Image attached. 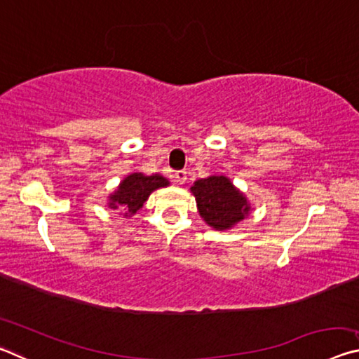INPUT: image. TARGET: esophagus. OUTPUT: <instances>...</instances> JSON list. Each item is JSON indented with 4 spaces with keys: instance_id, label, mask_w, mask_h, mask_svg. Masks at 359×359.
I'll list each match as a JSON object with an SVG mask.
<instances>
[{
    "instance_id": "esophagus-1",
    "label": "esophagus",
    "mask_w": 359,
    "mask_h": 359,
    "mask_svg": "<svg viewBox=\"0 0 359 359\" xmlns=\"http://www.w3.org/2000/svg\"><path fill=\"white\" fill-rule=\"evenodd\" d=\"M172 179H174V182H177L179 185L185 184V182H187V172H185V171H177V172H174Z\"/></svg>"
}]
</instances>
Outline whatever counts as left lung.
<instances>
[{
    "instance_id": "obj_1",
    "label": "left lung",
    "mask_w": 359,
    "mask_h": 359,
    "mask_svg": "<svg viewBox=\"0 0 359 359\" xmlns=\"http://www.w3.org/2000/svg\"><path fill=\"white\" fill-rule=\"evenodd\" d=\"M203 220L217 231L234 228L252 212V204L229 177L214 174L199 179L190 188Z\"/></svg>"
}]
</instances>
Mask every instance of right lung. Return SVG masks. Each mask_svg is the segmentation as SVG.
Listing matches in <instances>:
<instances>
[{
	"mask_svg": "<svg viewBox=\"0 0 359 359\" xmlns=\"http://www.w3.org/2000/svg\"><path fill=\"white\" fill-rule=\"evenodd\" d=\"M169 185V180L161 174L145 175L144 172H131L107 196V208L120 210V215L131 217L142 209L144 203L158 188Z\"/></svg>",
	"mask_w": 359,
	"mask_h": 359,
	"instance_id": "right-lung-1",
	"label": "right lung"
}]
</instances>
